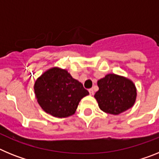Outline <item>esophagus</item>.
Wrapping results in <instances>:
<instances>
[{"instance_id": "1", "label": "esophagus", "mask_w": 159, "mask_h": 159, "mask_svg": "<svg viewBox=\"0 0 159 159\" xmlns=\"http://www.w3.org/2000/svg\"><path fill=\"white\" fill-rule=\"evenodd\" d=\"M88 92H89L90 95H94V91H93V89H92V88H91V89L88 90Z\"/></svg>"}]
</instances>
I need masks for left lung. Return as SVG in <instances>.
<instances>
[{
  "instance_id": "left-lung-1",
  "label": "left lung",
  "mask_w": 159,
  "mask_h": 159,
  "mask_svg": "<svg viewBox=\"0 0 159 159\" xmlns=\"http://www.w3.org/2000/svg\"><path fill=\"white\" fill-rule=\"evenodd\" d=\"M99 91L95 92L100 110L111 115H119L134 106L137 98V88L127 77L110 73L97 81Z\"/></svg>"
}]
</instances>
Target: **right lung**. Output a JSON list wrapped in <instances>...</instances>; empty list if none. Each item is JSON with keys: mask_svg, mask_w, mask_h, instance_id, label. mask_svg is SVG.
<instances>
[{"mask_svg": "<svg viewBox=\"0 0 159 159\" xmlns=\"http://www.w3.org/2000/svg\"><path fill=\"white\" fill-rule=\"evenodd\" d=\"M34 93L42 110L57 118L74 115L81 99L89 95L80 82L59 67L49 68L36 79Z\"/></svg>", "mask_w": 159, "mask_h": 159, "instance_id": "1", "label": "right lung"}]
</instances>
